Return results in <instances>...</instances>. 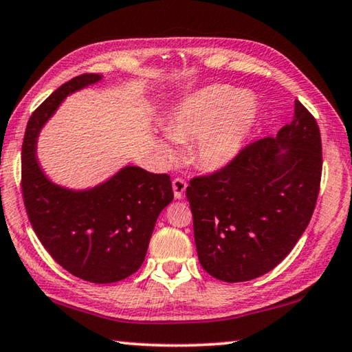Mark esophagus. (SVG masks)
Segmentation results:
<instances>
[{"label":"esophagus","mask_w":352,"mask_h":352,"mask_svg":"<svg viewBox=\"0 0 352 352\" xmlns=\"http://www.w3.org/2000/svg\"><path fill=\"white\" fill-rule=\"evenodd\" d=\"M186 186H188V183L183 180V178H174V180H172V188H174L175 199H183V197H185Z\"/></svg>","instance_id":"1"}]
</instances>
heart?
Returning a JSON list of instances; mask_svg holds the SVG:
<instances>
[{"label": "heart", "instance_id": "b5f03b06", "mask_svg": "<svg viewBox=\"0 0 352 352\" xmlns=\"http://www.w3.org/2000/svg\"><path fill=\"white\" fill-rule=\"evenodd\" d=\"M255 119L256 103L249 92L222 85L205 87L178 106L160 148L172 160L177 142L196 141L197 163L205 169H224L241 152Z\"/></svg>", "mask_w": 352, "mask_h": 352}]
</instances>
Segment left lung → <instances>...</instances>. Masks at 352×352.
<instances>
[{
	"mask_svg": "<svg viewBox=\"0 0 352 352\" xmlns=\"http://www.w3.org/2000/svg\"><path fill=\"white\" fill-rule=\"evenodd\" d=\"M321 169L320 128L296 100L292 122L276 138L244 147L214 174L192 178L186 197L204 270L230 283L274 270L309 226Z\"/></svg>",
	"mask_w": 352,
	"mask_h": 352,
	"instance_id": "8db88e82",
	"label": "left lung"
}]
</instances>
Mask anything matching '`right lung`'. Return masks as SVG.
<instances>
[{"label":"right lung","instance_id":"obj_1","mask_svg":"<svg viewBox=\"0 0 352 352\" xmlns=\"http://www.w3.org/2000/svg\"><path fill=\"white\" fill-rule=\"evenodd\" d=\"M102 78L75 76L32 113L21 148V191L31 226L48 254L82 280L113 283L141 267L156 219L174 199L170 177L125 166L97 186L70 189L50 180L36 155L41 130L60 103Z\"/></svg>","mask_w":352,"mask_h":352}]
</instances>
